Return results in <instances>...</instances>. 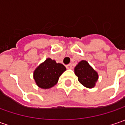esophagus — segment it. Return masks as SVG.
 Segmentation results:
<instances>
[{
	"mask_svg": "<svg viewBox=\"0 0 125 125\" xmlns=\"http://www.w3.org/2000/svg\"><path fill=\"white\" fill-rule=\"evenodd\" d=\"M66 67L67 68V69H72V65L70 63V64H68V65H66Z\"/></svg>",
	"mask_w": 125,
	"mask_h": 125,
	"instance_id": "esophagus-1",
	"label": "esophagus"
}]
</instances>
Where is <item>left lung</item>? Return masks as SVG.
Masks as SVG:
<instances>
[{"label":"left lung","mask_w":125,"mask_h":125,"mask_svg":"<svg viewBox=\"0 0 125 125\" xmlns=\"http://www.w3.org/2000/svg\"><path fill=\"white\" fill-rule=\"evenodd\" d=\"M74 73L78 80L83 86L93 88L99 79L98 73L89 65L86 60H81L74 67Z\"/></svg>","instance_id":"left-lung-1"}]
</instances>
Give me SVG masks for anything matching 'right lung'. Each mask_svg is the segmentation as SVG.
I'll return each instance as SVG.
<instances>
[{"label":"right lung","mask_w":125,"mask_h":125,"mask_svg":"<svg viewBox=\"0 0 125 125\" xmlns=\"http://www.w3.org/2000/svg\"><path fill=\"white\" fill-rule=\"evenodd\" d=\"M65 70L66 67L62 64L48 58L35 70L33 78L39 88L49 89L58 83L59 77Z\"/></svg>","instance_id":"1"}]
</instances>
